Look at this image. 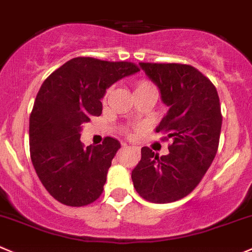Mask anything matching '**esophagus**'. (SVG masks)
<instances>
[{
  "mask_svg": "<svg viewBox=\"0 0 252 252\" xmlns=\"http://www.w3.org/2000/svg\"><path fill=\"white\" fill-rule=\"evenodd\" d=\"M124 148H129V149H130V150L135 151L136 154H140V151H139V149L135 148V146H126V145H124Z\"/></svg>",
  "mask_w": 252,
  "mask_h": 252,
  "instance_id": "1",
  "label": "esophagus"
}]
</instances>
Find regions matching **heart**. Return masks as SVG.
<instances>
[{
    "label": "heart",
    "instance_id": "1",
    "mask_svg": "<svg viewBox=\"0 0 252 252\" xmlns=\"http://www.w3.org/2000/svg\"><path fill=\"white\" fill-rule=\"evenodd\" d=\"M151 87H154V86L150 84V82H148V81H139L138 84H136L135 91H138V90H144V89H151Z\"/></svg>",
    "mask_w": 252,
    "mask_h": 252
}]
</instances>
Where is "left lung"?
<instances>
[{
	"mask_svg": "<svg viewBox=\"0 0 252 252\" xmlns=\"http://www.w3.org/2000/svg\"><path fill=\"white\" fill-rule=\"evenodd\" d=\"M160 89L170 107L158 133L171 139L170 154L158 156L141 149V158L131 171L134 188L153 203H171L188 196L199 185L218 151L221 130L220 102L211 80L191 65L140 63Z\"/></svg>",
	"mask_w": 252,
	"mask_h": 252,
	"instance_id": "left-lung-1",
	"label": "left lung"
}]
</instances>
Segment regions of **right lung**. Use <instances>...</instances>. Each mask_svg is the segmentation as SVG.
I'll return each instance as SVG.
<instances>
[{
	"instance_id": "right-lung-1",
	"label": "right lung",
	"mask_w": 252,
	"mask_h": 252,
	"mask_svg": "<svg viewBox=\"0 0 252 252\" xmlns=\"http://www.w3.org/2000/svg\"><path fill=\"white\" fill-rule=\"evenodd\" d=\"M139 70L130 61L80 56L43 82L29 117V150L39 180L58 202L84 207L102 194L121 144L107 136L99 145L85 148L82 124L101 116V98L111 85Z\"/></svg>"
}]
</instances>
